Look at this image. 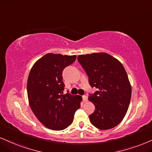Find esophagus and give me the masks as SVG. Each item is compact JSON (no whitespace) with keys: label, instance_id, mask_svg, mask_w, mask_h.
Returning <instances> with one entry per match:
<instances>
[{"label":"esophagus","instance_id":"esophagus-1","mask_svg":"<svg viewBox=\"0 0 152 152\" xmlns=\"http://www.w3.org/2000/svg\"><path fill=\"white\" fill-rule=\"evenodd\" d=\"M83 100L84 102H87L88 101V97L86 96H83Z\"/></svg>","mask_w":152,"mask_h":152}]
</instances>
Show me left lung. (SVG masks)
Here are the masks:
<instances>
[{"label": "left lung", "mask_w": 152, "mask_h": 152, "mask_svg": "<svg viewBox=\"0 0 152 152\" xmlns=\"http://www.w3.org/2000/svg\"><path fill=\"white\" fill-rule=\"evenodd\" d=\"M77 58L91 87L98 89L88 98L96 107L89 115L90 122L103 130L116 127L125 118L132 96L131 84L123 65L105 52L82 54Z\"/></svg>", "instance_id": "obj_1"}]
</instances>
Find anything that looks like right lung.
<instances>
[{
  "label": "right lung",
  "mask_w": 152,
  "mask_h": 152,
  "mask_svg": "<svg viewBox=\"0 0 152 152\" xmlns=\"http://www.w3.org/2000/svg\"><path fill=\"white\" fill-rule=\"evenodd\" d=\"M76 58V55L49 53L34 64L29 74L27 90L31 109L44 126L53 130L68 127L81 107L82 97L64 94L62 81V71Z\"/></svg>",
  "instance_id": "right-lung-1"
}]
</instances>
